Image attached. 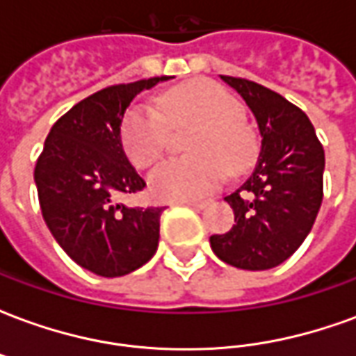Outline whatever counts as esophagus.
Returning <instances> with one entry per match:
<instances>
[{"instance_id":"34e87169","label":"esophagus","mask_w":356,"mask_h":356,"mask_svg":"<svg viewBox=\"0 0 356 356\" xmlns=\"http://www.w3.org/2000/svg\"><path fill=\"white\" fill-rule=\"evenodd\" d=\"M181 204H185V206H191V208L202 209L208 206V200H183Z\"/></svg>"}]
</instances>
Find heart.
<instances>
[{
    "mask_svg": "<svg viewBox=\"0 0 356 356\" xmlns=\"http://www.w3.org/2000/svg\"><path fill=\"white\" fill-rule=\"evenodd\" d=\"M168 122H196L188 158L158 165L150 177V193L158 200H196L223 183L227 171L236 173L254 160L257 143L242 120V106L219 83L196 80L173 89L154 104H135L122 124V143L137 168H150L165 148Z\"/></svg>",
    "mask_w": 356,
    "mask_h": 356,
    "instance_id": "heart-1",
    "label": "heart"
}]
</instances>
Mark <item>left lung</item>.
I'll list each match as a JSON object with an SVG mask.
<instances>
[{"mask_svg": "<svg viewBox=\"0 0 356 356\" xmlns=\"http://www.w3.org/2000/svg\"><path fill=\"white\" fill-rule=\"evenodd\" d=\"M254 112L261 150L252 175L225 196L234 225L209 236L221 261L244 270L284 263L313 229L322 204L324 148L303 110L259 83L221 76Z\"/></svg>", "mask_w": 356, "mask_h": 356, "instance_id": "left-lung-1", "label": "left lung"}]
</instances>
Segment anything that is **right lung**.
<instances>
[{
  "instance_id": "obj_1",
  "label": "right lung",
  "mask_w": 356,
  "mask_h": 356,
  "mask_svg": "<svg viewBox=\"0 0 356 356\" xmlns=\"http://www.w3.org/2000/svg\"><path fill=\"white\" fill-rule=\"evenodd\" d=\"M171 76L120 83L80 101L51 127L34 170L45 223L80 267L104 278L152 259L163 208H127L124 194L145 188L122 147L127 106Z\"/></svg>"
}]
</instances>
